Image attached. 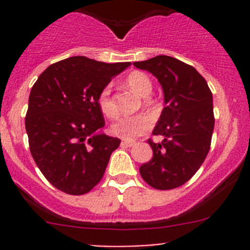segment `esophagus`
I'll use <instances>...</instances> for the list:
<instances>
[{"label": "esophagus", "instance_id": "obj_1", "mask_svg": "<svg viewBox=\"0 0 250 250\" xmlns=\"http://www.w3.org/2000/svg\"><path fill=\"white\" fill-rule=\"evenodd\" d=\"M122 145L125 146V147H132V146L135 145V141H133V140H122Z\"/></svg>", "mask_w": 250, "mask_h": 250}]
</instances>
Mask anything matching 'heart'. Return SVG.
Returning <instances> with one entry per match:
<instances>
[{
	"label": "heart",
	"mask_w": 250,
	"mask_h": 250,
	"mask_svg": "<svg viewBox=\"0 0 250 250\" xmlns=\"http://www.w3.org/2000/svg\"><path fill=\"white\" fill-rule=\"evenodd\" d=\"M128 87L137 93L140 97L146 98L152 92V83L150 78L145 74L140 71H133L128 75L125 80ZM98 106L104 116L109 118L116 117L117 115V107H116L115 102L111 97V88L110 85H105L100 90L98 95ZM152 125V120L150 116L145 113H139L134 116H125L120 117L115 123L111 125V133L116 137H120L125 140H132L135 138L140 137L141 134L150 129Z\"/></svg>",
	"instance_id": "heart-1"
}]
</instances>
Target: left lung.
I'll return each mask as SVG.
<instances>
[{"instance_id":"left-lung-1","label":"left lung","mask_w":250,"mask_h":250,"mask_svg":"<svg viewBox=\"0 0 250 250\" xmlns=\"http://www.w3.org/2000/svg\"><path fill=\"white\" fill-rule=\"evenodd\" d=\"M161 83L165 109L153 129L162 143L148 139L153 157L141 165L140 175L157 190L184 185L200 169L210 148L214 130L213 95L206 80L191 65L168 55L135 62Z\"/></svg>"}]
</instances>
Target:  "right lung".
I'll return each mask as SVG.
<instances>
[{"label":"right lung","mask_w":250,"mask_h":250,"mask_svg":"<svg viewBox=\"0 0 250 250\" xmlns=\"http://www.w3.org/2000/svg\"><path fill=\"white\" fill-rule=\"evenodd\" d=\"M129 65L71 57L48 66L31 88L25 117L30 152L58 190L84 195L102 180L121 140L100 132L98 95Z\"/></svg>","instance_id":"1"}]
</instances>
